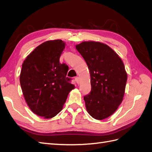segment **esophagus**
<instances>
[{
  "mask_svg": "<svg viewBox=\"0 0 152 152\" xmlns=\"http://www.w3.org/2000/svg\"><path fill=\"white\" fill-rule=\"evenodd\" d=\"M75 82H77V84H79V77H76L75 78Z\"/></svg>",
  "mask_w": 152,
  "mask_h": 152,
  "instance_id": "obj_1",
  "label": "esophagus"
}]
</instances>
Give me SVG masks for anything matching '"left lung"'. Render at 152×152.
Returning a JSON list of instances; mask_svg holds the SVG:
<instances>
[{"label":"left lung","mask_w":152,"mask_h":152,"mask_svg":"<svg viewBox=\"0 0 152 152\" xmlns=\"http://www.w3.org/2000/svg\"><path fill=\"white\" fill-rule=\"evenodd\" d=\"M89 68L91 93L85 96L87 111L103 120L116 111L123 100L127 75L121 58L107 44L87 41L76 45Z\"/></svg>","instance_id":"8db88e82"}]
</instances>
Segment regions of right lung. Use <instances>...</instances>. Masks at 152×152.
I'll use <instances>...</instances> for the list:
<instances>
[{
  "instance_id": "obj_1",
  "label": "right lung",
  "mask_w": 152,
  "mask_h": 152,
  "mask_svg": "<svg viewBox=\"0 0 152 152\" xmlns=\"http://www.w3.org/2000/svg\"><path fill=\"white\" fill-rule=\"evenodd\" d=\"M65 48L61 40L46 41L22 65L20 82L26 102L32 112L45 118L61 112L69 93L75 88L66 77L68 66L59 63Z\"/></svg>"
}]
</instances>
